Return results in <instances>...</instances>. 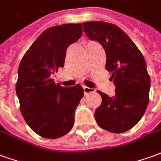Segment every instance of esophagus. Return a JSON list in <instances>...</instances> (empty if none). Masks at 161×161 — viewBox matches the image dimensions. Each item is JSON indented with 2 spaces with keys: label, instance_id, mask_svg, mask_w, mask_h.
Here are the masks:
<instances>
[{
  "label": "esophagus",
  "instance_id": "34e87169",
  "mask_svg": "<svg viewBox=\"0 0 161 161\" xmlns=\"http://www.w3.org/2000/svg\"><path fill=\"white\" fill-rule=\"evenodd\" d=\"M84 94L88 95V94H90V93L94 92L95 90L94 89H92V88H89V87H86V86H84Z\"/></svg>",
  "mask_w": 161,
  "mask_h": 161
}]
</instances>
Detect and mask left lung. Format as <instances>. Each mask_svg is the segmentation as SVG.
Returning <instances> with one entry per match:
<instances>
[{
  "mask_svg": "<svg viewBox=\"0 0 161 161\" xmlns=\"http://www.w3.org/2000/svg\"><path fill=\"white\" fill-rule=\"evenodd\" d=\"M84 32L101 44L106 53V70L111 72L115 95L97 91L102 103L95 111L97 124L107 131L123 133L137 124L149 102L150 77L145 58L126 33L111 23H83Z\"/></svg>",
  "mask_w": 161,
  "mask_h": 161,
  "instance_id": "1",
  "label": "left lung"
}]
</instances>
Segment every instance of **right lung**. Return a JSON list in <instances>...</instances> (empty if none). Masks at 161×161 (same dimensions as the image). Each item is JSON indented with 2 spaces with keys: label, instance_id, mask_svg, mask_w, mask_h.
<instances>
[{
  "label": "right lung",
  "instance_id": "1",
  "mask_svg": "<svg viewBox=\"0 0 161 161\" xmlns=\"http://www.w3.org/2000/svg\"><path fill=\"white\" fill-rule=\"evenodd\" d=\"M82 33L80 23L52 26L37 38L19 64L16 94L20 112L30 128L44 138H59L73 127L84 89L79 84H55L51 75L64 66L68 46Z\"/></svg>",
  "mask_w": 161,
  "mask_h": 161
}]
</instances>
